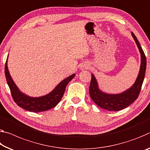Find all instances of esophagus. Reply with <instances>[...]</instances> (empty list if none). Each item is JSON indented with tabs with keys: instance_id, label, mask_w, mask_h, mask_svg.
I'll return each instance as SVG.
<instances>
[{
	"instance_id": "esophagus-1",
	"label": "esophagus",
	"mask_w": 150,
	"mask_h": 150,
	"mask_svg": "<svg viewBox=\"0 0 150 150\" xmlns=\"http://www.w3.org/2000/svg\"><path fill=\"white\" fill-rule=\"evenodd\" d=\"M86 68H87V66H86V65H82L81 67V69H86Z\"/></svg>"
}]
</instances>
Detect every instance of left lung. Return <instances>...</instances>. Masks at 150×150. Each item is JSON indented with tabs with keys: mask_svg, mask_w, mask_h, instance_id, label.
Returning a JSON list of instances; mask_svg holds the SVG:
<instances>
[{
	"mask_svg": "<svg viewBox=\"0 0 150 150\" xmlns=\"http://www.w3.org/2000/svg\"><path fill=\"white\" fill-rule=\"evenodd\" d=\"M135 43L138 47L141 54V65L139 74L134 84L124 92L119 94H108L101 91L98 87V83L93 75H91V83L89 86V95L95 103L100 108L110 111H117L126 108L135 101L141 91L143 84L145 73L146 69V57L140 45L138 40L132 32Z\"/></svg>",
	"mask_w": 150,
	"mask_h": 150,
	"instance_id": "left-lung-1",
	"label": "left lung"
}]
</instances>
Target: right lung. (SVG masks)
<instances>
[{"label":"right lung","mask_w":150,"mask_h":150,"mask_svg":"<svg viewBox=\"0 0 150 150\" xmlns=\"http://www.w3.org/2000/svg\"><path fill=\"white\" fill-rule=\"evenodd\" d=\"M7 59L5 63L4 73H5L7 84L10 88L13 100L21 108L32 112H41L54 108L62 99L67 85L75 76V74H73L67 77L66 79L59 83L53 91L46 96L32 97L21 92L13 81L7 67Z\"/></svg>","instance_id":"1"}]
</instances>
